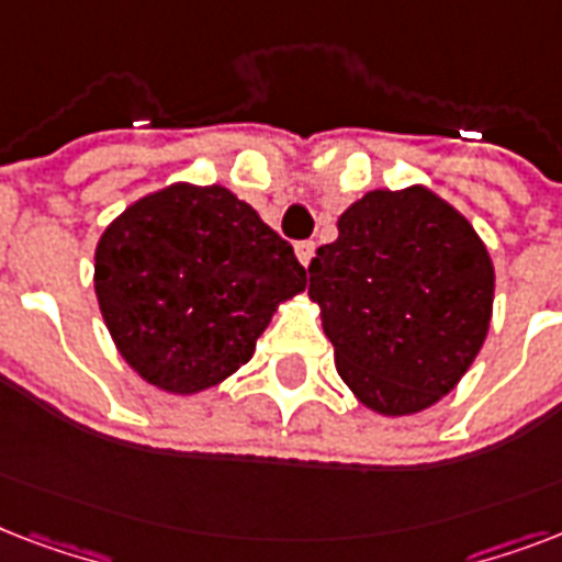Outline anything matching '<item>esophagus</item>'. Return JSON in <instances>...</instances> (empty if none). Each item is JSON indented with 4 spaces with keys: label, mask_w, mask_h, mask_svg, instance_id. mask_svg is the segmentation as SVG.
I'll list each match as a JSON object with an SVG mask.
<instances>
[{
    "label": "esophagus",
    "mask_w": 562,
    "mask_h": 562,
    "mask_svg": "<svg viewBox=\"0 0 562 562\" xmlns=\"http://www.w3.org/2000/svg\"><path fill=\"white\" fill-rule=\"evenodd\" d=\"M313 249H316V246H313V240H299L295 243V258L302 260L304 267H307L313 258Z\"/></svg>",
    "instance_id": "34e87169"
}]
</instances>
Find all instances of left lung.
I'll return each instance as SVG.
<instances>
[{
  "label": "left lung",
  "instance_id": "1",
  "mask_svg": "<svg viewBox=\"0 0 562 562\" xmlns=\"http://www.w3.org/2000/svg\"><path fill=\"white\" fill-rule=\"evenodd\" d=\"M337 228L307 267L337 372L384 416L425 411L484 346L495 286L484 243L422 187L372 190Z\"/></svg>",
  "mask_w": 562,
  "mask_h": 562
}]
</instances>
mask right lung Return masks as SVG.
<instances>
[{
  "instance_id": "obj_1",
  "label": "right lung",
  "mask_w": 562,
  "mask_h": 562,
  "mask_svg": "<svg viewBox=\"0 0 562 562\" xmlns=\"http://www.w3.org/2000/svg\"><path fill=\"white\" fill-rule=\"evenodd\" d=\"M304 284L293 246L220 184L146 195L95 246L104 325L134 372L167 393L237 372Z\"/></svg>"
}]
</instances>
